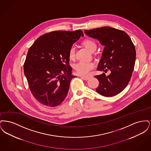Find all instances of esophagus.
<instances>
[{"label": "esophagus", "instance_id": "esophagus-1", "mask_svg": "<svg viewBox=\"0 0 151 151\" xmlns=\"http://www.w3.org/2000/svg\"><path fill=\"white\" fill-rule=\"evenodd\" d=\"M81 78L83 79H84V80H88V79H89V77H86V76H80Z\"/></svg>", "mask_w": 151, "mask_h": 151}]
</instances>
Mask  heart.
<instances>
[{"label":"heart","mask_w":151,"mask_h":151,"mask_svg":"<svg viewBox=\"0 0 151 151\" xmlns=\"http://www.w3.org/2000/svg\"><path fill=\"white\" fill-rule=\"evenodd\" d=\"M83 45L88 50L92 52L96 50L97 45L93 41L91 40H86L83 41ZM68 56L70 59L75 58V48L71 46L68 50ZM94 67V64L92 62H79L75 65V69L81 75H86Z\"/></svg>","instance_id":"obj_1"}]
</instances>
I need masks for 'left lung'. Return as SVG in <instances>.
<instances>
[{
	"label": "left lung",
	"mask_w": 151,
	"mask_h": 151,
	"mask_svg": "<svg viewBox=\"0 0 151 151\" xmlns=\"http://www.w3.org/2000/svg\"><path fill=\"white\" fill-rule=\"evenodd\" d=\"M84 32L105 46L97 70L111 71L108 76L103 73L94 76L100 82L96 92L105 97L119 93L128 85L135 63L136 50L130 37L122 30L109 27Z\"/></svg>",
	"instance_id": "8db88e82"
}]
</instances>
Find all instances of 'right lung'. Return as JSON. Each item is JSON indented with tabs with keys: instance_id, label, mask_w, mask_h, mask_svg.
<instances>
[{
	"instance_id": "add662e5",
	"label": "right lung",
	"mask_w": 151,
	"mask_h": 151,
	"mask_svg": "<svg viewBox=\"0 0 151 151\" xmlns=\"http://www.w3.org/2000/svg\"><path fill=\"white\" fill-rule=\"evenodd\" d=\"M82 30L54 31L36 40L29 48L24 72L29 88L37 100L45 106L60 105L67 96L72 75L68 50Z\"/></svg>"
}]
</instances>
